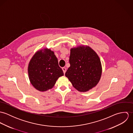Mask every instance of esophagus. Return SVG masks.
Here are the masks:
<instances>
[{
	"label": "esophagus",
	"instance_id": "34e87169",
	"mask_svg": "<svg viewBox=\"0 0 133 133\" xmlns=\"http://www.w3.org/2000/svg\"><path fill=\"white\" fill-rule=\"evenodd\" d=\"M62 70H63V72L64 74H65V72H66V68H64V67H63V68H62Z\"/></svg>",
	"mask_w": 133,
	"mask_h": 133
}]
</instances>
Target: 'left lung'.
I'll list each match as a JSON object with an SVG mask.
<instances>
[{
  "label": "left lung",
  "mask_w": 133,
  "mask_h": 133,
  "mask_svg": "<svg viewBox=\"0 0 133 133\" xmlns=\"http://www.w3.org/2000/svg\"><path fill=\"white\" fill-rule=\"evenodd\" d=\"M70 66L65 75L80 92H86L98 83L102 73L100 59L89 46H79L71 50Z\"/></svg>",
  "instance_id": "left-lung-1"
}]
</instances>
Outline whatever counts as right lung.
I'll return each mask as SVG.
<instances>
[{
  "label": "right lung",
  "instance_id": "add662e5",
  "mask_svg": "<svg viewBox=\"0 0 133 133\" xmlns=\"http://www.w3.org/2000/svg\"><path fill=\"white\" fill-rule=\"evenodd\" d=\"M28 73L31 83L40 91L52 88L58 78L64 75L54 53L48 49L39 51L33 56L29 64Z\"/></svg>",
  "mask_w": 133,
  "mask_h": 133
}]
</instances>
